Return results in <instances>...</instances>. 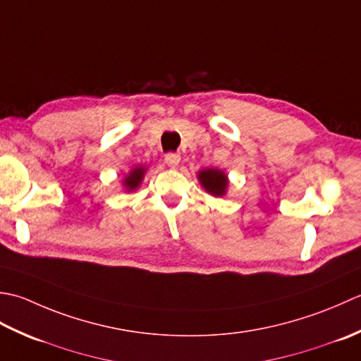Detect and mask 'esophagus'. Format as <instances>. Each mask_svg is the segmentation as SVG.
I'll list each match as a JSON object with an SVG mask.
<instances>
[{"label": "esophagus", "mask_w": 361, "mask_h": 361, "mask_svg": "<svg viewBox=\"0 0 361 361\" xmlns=\"http://www.w3.org/2000/svg\"><path fill=\"white\" fill-rule=\"evenodd\" d=\"M165 161H166V165H168V166L174 168V166H178V165H179L180 156H179L178 152H168V154H165Z\"/></svg>", "instance_id": "esophagus-1"}]
</instances>
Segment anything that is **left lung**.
I'll return each mask as SVG.
<instances>
[{"label": "left lung", "mask_w": 361, "mask_h": 361, "mask_svg": "<svg viewBox=\"0 0 361 361\" xmlns=\"http://www.w3.org/2000/svg\"><path fill=\"white\" fill-rule=\"evenodd\" d=\"M202 187L213 196H223L227 188V176L219 170H204L200 173Z\"/></svg>", "instance_id": "1"}]
</instances>
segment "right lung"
Listing matches in <instances>:
<instances>
[{"label": "right lung", "mask_w": 361, "mask_h": 361, "mask_svg": "<svg viewBox=\"0 0 361 361\" xmlns=\"http://www.w3.org/2000/svg\"><path fill=\"white\" fill-rule=\"evenodd\" d=\"M143 173H145L143 168H137V170L132 171L126 178V180H124V183H126V187L129 190H134L135 187H138L140 182H142V179H143Z\"/></svg>", "instance_id": "right-lung-1"}]
</instances>
